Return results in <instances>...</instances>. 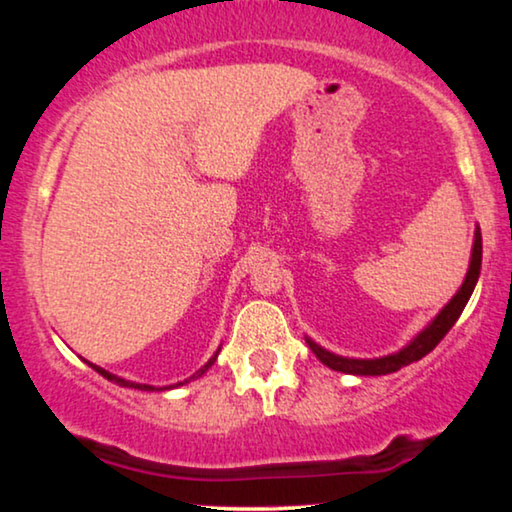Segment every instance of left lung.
I'll list each match as a JSON object with an SVG mask.
<instances>
[{
    "instance_id": "1",
    "label": "left lung",
    "mask_w": 512,
    "mask_h": 512,
    "mask_svg": "<svg viewBox=\"0 0 512 512\" xmlns=\"http://www.w3.org/2000/svg\"><path fill=\"white\" fill-rule=\"evenodd\" d=\"M480 265H482V235L480 228H475V240H473V251H471V265H468L466 279L464 284L459 286V291L454 293V298L447 303L443 310L438 312V317L431 321L429 326L424 328L417 338L410 340V345H405L401 352L389 354V356H380V359H347V356H338L333 352H326L324 347H319L317 342H312L307 338V345L314 352V356L328 366L331 370H340V373H349V375H389L401 370L403 366H410L431 352L433 347L438 345L440 340L445 338L447 331L454 326V321L459 319V314L464 312V307L471 298V293L478 284L480 277Z\"/></svg>"
}]
</instances>
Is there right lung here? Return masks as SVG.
<instances>
[{"label":"right lung","instance_id":"1","mask_svg":"<svg viewBox=\"0 0 512 512\" xmlns=\"http://www.w3.org/2000/svg\"><path fill=\"white\" fill-rule=\"evenodd\" d=\"M216 356H219V352H216V354L212 356V359H209V361L205 363V366H202V368L198 370V373H195L193 377H188V380H184V382H179V384H186V382L195 380V377H202V375H205L207 370L212 368V363L216 361ZM88 366H90V368H95L97 373H100L102 377H107L109 382H116V384H121V387H130V389H142V391H151V389H153L151 384H139V382H130V380H123V377H118V375H111L109 370H104V368H100V366H95V363H88ZM179 384H177V387H179ZM165 389H170V387H165Z\"/></svg>","mask_w":512,"mask_h":512}]
</instances>
